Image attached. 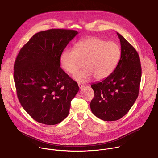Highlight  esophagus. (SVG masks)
<instances>
[{
    "label": "esophagus",
    "instance_id": "1",
    "mask_svg": "<svg viewBox=\"0 0 158 158\" xmlns=\"http://www.w3.org/2000/svg\"><path fill=\"white\" fill-rule=\"evenodd\" d=\"M78 85H79V89H82L84 86L83 84H78Z\"/></svg>",
    "mask_w": 158,
    "mask_h": 158
}]
</instances>
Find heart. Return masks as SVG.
<instances>
[{
    "label": "heart",
    "mask_w": 158,
    "mask_h": 158,
    "mask_svg": "<svg viewBox=\"0 0 158 158\" xmlns=\"http://www.w3.org/2000/svg\"><path fill=\"white\" fill-rule=\"evenodd\" d=\"M121 50L112 41L91 37L78 42L73 48L66 49L60 57L61 67L70 74H75L84 62L85 69L74 76L79 82H87L93 76L97 80L107 77L119 60Z\"/></svg>",
    "instance_id": "b5f03b06"
}]
</instances>
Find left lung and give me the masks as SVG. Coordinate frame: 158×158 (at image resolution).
Returning a JSON list of instances; mask_svg holds the SVG:
<instances>
[{"instance_id":"8db88e82","label":"left lung","mask_w":158,"mask_h":158,"mask_svg":"<svg viewBox=\"0 0 158 158\" xmlns=\"http://www.w3.org/2000/svg\"><path fill=\"white\" fill-rule=\"evenodd\" d=\"M121 46V58L114 71L101 82L93 84V113L106 121L125 116L138 98L141 79L139 56L134 48L117 32Z\"/></svg>"}]
</instances>
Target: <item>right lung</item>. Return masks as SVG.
Listing matches in <instances>:
<instances>
[{
  "mask_svg": "<svg viewBox=\"0 0 158 158\" xmlns=\"http://www.w3.org/2000/svg\"><path fill=\"white\" fill-rule=\"evenodd\" d=\"M77 34L74 30L62 29L39 32L16 57L14 79L18 99L38 123L57 124L69 114L79 86L61 69L60 57Z\"/></svg>",
  "mask_w": 158,
  "mask_h": 158,
  "instance_id": "right-lung-1",
  "label": "right lung"
}]
</instances>
